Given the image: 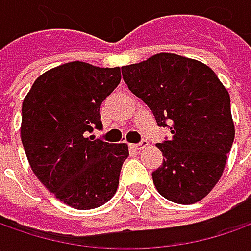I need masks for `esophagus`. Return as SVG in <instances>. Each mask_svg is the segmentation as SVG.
<instances>
[{
  "label": "esophagus",
  "instance_id": "1",
  "mask_svg": "<svg viewBox=\"0 0 251 251\" xmlns=\"http://www.w3.org/2000/svg\"><path fill=\"white\" fill-rule=\"evenodd\" d=\"M147 145H148V142L144 140V141H141L140 144H134V145H131V147H132V148H134L135 151H141L142 148H145Z\"/></svg>",
  "mask_w": 251,
  "mask_h": 251
}]
</instances>
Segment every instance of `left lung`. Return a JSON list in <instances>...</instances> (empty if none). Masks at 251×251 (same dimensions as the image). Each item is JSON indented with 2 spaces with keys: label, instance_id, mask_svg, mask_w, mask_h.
I'll list each match as a JSON object with an SVG mask.
<instances>
[{
  "label": "left lung",
  "instance_id": "obj_1",
  "mask_svg": "<svg viewBox=\"0 0 251 251\" xmlns=\"http://www.w3.org/2000/svg\"><path fill=\"white\" fill-rule=\"evenodd\" d=\"M123 79L150 107L170 140L158 144L165 156L152 172L160 196L176 204H194L222 176L235 138L230 98L205 64L160 53L121 67Z\"/></svg>",
  "mask_w": 251,
  "mask_h": 251
}]
</instances>
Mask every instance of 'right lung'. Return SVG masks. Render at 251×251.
<instances>
[{
  "instance_id": "right-lung-1",
  "label": "right lung",
  "mask_w": 251,
  "mask_h": 251,
  "mask_svg": "<svg viewBox=\"0 0 251 251\" xmlns=\"http://www.w3.org/2000/svg\"><path fill=\"white\" fill-rule=\"evenodd\" d=\"M120 68L82 61L42 74L22 103L21 138L44 187L75 209H92L117 191L127 144L88 137L100 130V104L120 83Z\"/></svg>"
}]
</instances>
